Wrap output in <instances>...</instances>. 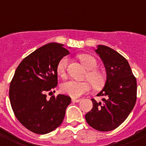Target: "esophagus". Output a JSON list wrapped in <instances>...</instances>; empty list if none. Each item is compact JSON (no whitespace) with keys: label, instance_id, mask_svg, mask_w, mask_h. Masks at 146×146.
Segmentation results:
<instances>
[{"label":"esophagus","instance_id":"esophagus-1","mask_svg":"<svg viewBox=\"0 0 146 146\" xmlns=\"http://www.w3.org/2000/svg\"><path fill=\"white\" fill-rule=\"evenodd\" d=\"M72 102H80V99H72Z\"/></svg>","mask_w":146,"mask_h":146}]
</instances>
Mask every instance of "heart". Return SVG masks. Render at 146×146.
<instances>
[{
    "label": "heart",
    "mask_w": 146,
    "mask_h": 146,
    "mask_svg": "<svg viewBox=\"0 0 146 146\" xmlns=\"http://www.w3.org/2000/svg\"><path fill=\"white\" fill-rule=\"evenodd\" d=\"M81 63L89 72L86 75V79L89 81L85 82H77L70 80L66 82L60 86V91L62 93L69 95L73 98H77L82 96V94L88 92L93 87L96 89L102 88L106 82V77L100 71L96 70L97 61L96 58L88 54H81L78 55ZM69 63V58L67 56L60 59L56 66V72L58 75L62 78H65L66 76V69Z\"/></svg>",
    "instance_id": "1"
}]
</instances>
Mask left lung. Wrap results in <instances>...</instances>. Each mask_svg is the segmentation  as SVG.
Here are the masks:
<instances>
[{
  "label": "left lung",
  "instance_id": "obj_1",
  "mask_svg": "<svg viewBox=\"0 0 146 146\" xmlns=\"http://www.w3.org/2000/svg\"><path fill=\"white\" fill-rule=\"evenodd\" d=\"M95 51L104 63L107 81L97 94L104 96L102 102L91 99L93 108L86 115V120L98 131H112L123 123L135 107L137 80L127 60L115 50L98 45Z\"/></svg>",
  "mask_w": 146,
  "mask_h": 146
}]
</instances>
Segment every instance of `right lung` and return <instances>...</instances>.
<instances>
[{"mask_svg":"<svg viewBox=\"0 0 146 146\" xmlns=\"http://www.w3.org/2000/svg\"><path fill=\"white\" fill-rule=\"evenodd\" d=\"M63 46L52 42L35 50L19 64L10 83V103L15 116L38 135L58 127L71 103V98L64 94L47 98L58 85V63L69 54Z\"/></svg>","mask_w":146,"mask_h":146,"instance_id":"1","label":"right lung"}]
</instances>
